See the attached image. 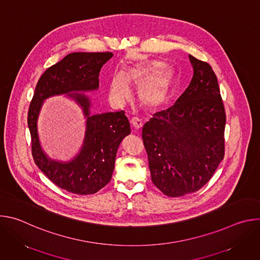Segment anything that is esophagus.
I'll return each instance as SVG.
<instances>
[{
    "label": "esophagus",
    "instance_id": "1",
    "mask_svg": "<svg viewBox=\"0 0 260 260\" xmlns=\"http://www.w3.org/2000/svg\"><path fill=\"white\" fill-rule=\"evenodd\" d=\"M131 123H132V125H133V127L135 129H140L142 127V125H143L142 120L140 118H138V117H133L131 119Z\"/></svg>",
    "mask_w": 260,
    "mask_h": 260
}]
</instances>
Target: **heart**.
<instances>
[{"label": "heart", "instance_id": "b5f03b06", "mask_svg": "<svg viewBox=\"0 0 260 260\" xmlns=\"http://www.w3.org/2000/svg\"><path fill=\"white\" fill-rule=\"evenodd\" d=\"M175 73L161 60H147L127 68L122 74H114L109 85V96L115 104L124 103L131 94L128 83L139 88V99L144 107L156 110L169 98Z\"/></svg>", "mask_w": 260, "mask_h": 260}]
</instances>
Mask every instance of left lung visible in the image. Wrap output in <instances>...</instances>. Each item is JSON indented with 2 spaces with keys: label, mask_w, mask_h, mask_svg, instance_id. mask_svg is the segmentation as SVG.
<instances>
[{
  "label": "left lung",
  "mask_w": 260,
  "mask_h": 260,
  "mask_svg": "<svg viewBox=\"0 0 260 260\" xmlns=\"http://www.w3.org/2000/svg\"><path fill=\"white\" fill-rule=\"evenodd\" d=\"M189 60L193 76L186 90L142 131L151 180L172 198L201 189L224 157L226 115L217 77L208 62Z\"/></svg>",
  "instance_id": "1"
}]
</instances>
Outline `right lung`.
I'll return each mask as SVG.
<instances>
[{
	"instance_id": "1",
	"label": "right lung",
	"mask_w": 260,
	"mask_h": 260,
	"mask_svg": "<svg viewBox=\"0 0 260 260\" xmlns=\"http://www.w3.org/2000/svg\"><path fill=\"white\" fill-rule=\"evenodd\" d=\"M112 56V52L68 54L43 73L29 105L27 124L35 164L56 186L75 194H93L106 186L112 178L118 146L131 134L129 121L123 111L90 115L89 99L83 93L73 92L98 89L100 71ZM63 93L81 105L87 117L84 146L80 154L69 163L55 162L46 157L36 131L43 101Z\"/></svg>"
}]
</instances>
